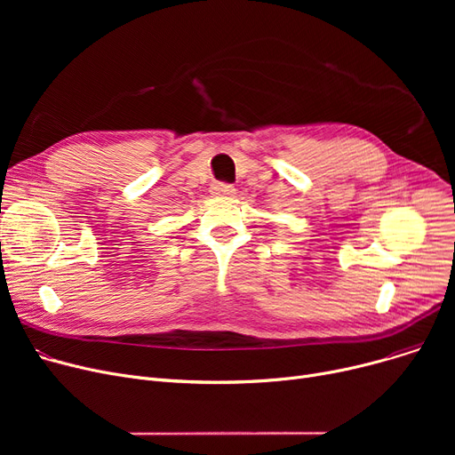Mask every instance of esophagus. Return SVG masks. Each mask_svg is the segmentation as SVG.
Segmentation results:
<instances>
[{
	"instance_id": "obj_1",
	"label": "esophagus",
	"mask_w": 455,
	"mask_h": 455,
	"mask_svg": "<svg viewBox=\"0 0 455 455\" xmlns=\"http://www.w3.org/2000/svg\"><path fill=\"white\" fill-rule=\"evenodd\" d=\"M235 194V188L227 182H215L212 186V196L215 197H232Z\"/></svg>"
}]
</instances>
